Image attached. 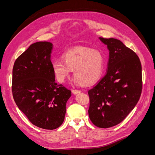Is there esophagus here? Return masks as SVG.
<instances>
[{
	"label": "esophagus",
	"instance_id": "esophagus-1",
	"mask_svg": "<svg viewBox=\"0 0 155 155\" xmlns=\"http://www.w3.org/2000/svg\"><path fill=\"white\" fill-rule=\"evenodd\" d=\"M72 92L74 94H78L81 93V91H78V90H72Z\"/></svg>",
	"mask_w": 155,
	"mask_h": 155
}]
</instances>
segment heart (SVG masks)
<instances>
[{
	"mask_svg": "<svg viewBox=\"0 0 155 155\" xmlns=\"http://www.w3.org/2000/svg\"><path fill=\"white\" fill-rule=\"evenodd\" d=\"M63 59L51 64L57 80L64 82L74 70V83L78 85H91L101 78L104 70V58L99 51L76 46L63 54Z\"/></svg>",
	"mask_w": 155,
	"mask_h": 155,
	"instance_id": "b5f03b06",
	"label": "heart"
}]
</instances>
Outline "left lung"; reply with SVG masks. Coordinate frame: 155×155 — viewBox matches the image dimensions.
I'll return each instance as SVG.
<instances>
[{"mask_svg": "<svg viewBox=\"0 0 155 155\" xmlns=\"http://www.w3.org/2000/svg\"><path fill=\"white\" fill-rule=\"evenodd\" d=\"M99 39L109 51L105 76L88 93V116L94 125L109 128L130 113L142 93V65L139 58L120 40Z\"/></svg>", "mask_w": 155, "mask_h": 155, "instance_id": "8db88e82", "label": "left lung"}]
</instances>
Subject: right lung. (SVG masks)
I'll return each mask as SVG.
<instances>
[{
	"mask_svg": "<svg viewBox=\"0 0 155 155\" xmlns=\"http://www.w3.org/2000/svg\"><path fill=\"white\" fill-rule=\"evenodd\" d=\"M53 45L37 42L13 65L12 93L19 110L39 128L53 130L64 120L71 91L55 83L50 57Z\"/></svg>",
	"mask_w": 155,
	"mask_h": 155,
	"instance_id": "1",
	"label": "right lung"
}]
</instances>
